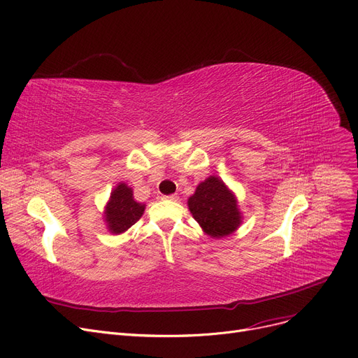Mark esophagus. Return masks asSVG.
Instances as JSON below:
<instances>
[{"label":"esophagus","instance_id":"obj_1","mask_svg":"<svg viewBox=\"0 0 358 358\" xmlns=\"http://www.w3.org/2000/svg\"><path fill=\"white\" fill-rule=\"evenodd\" d=\"M163 199H167V201H176V199L179 198L176 194H171V195H163L162 196Z\"/></svg>","mask_w":358,"mask_h":358}]
</instances>
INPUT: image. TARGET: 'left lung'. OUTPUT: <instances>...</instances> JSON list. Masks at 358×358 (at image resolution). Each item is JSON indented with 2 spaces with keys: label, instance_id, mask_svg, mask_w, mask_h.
I'll return each instance as SVG.
<instances>
[{
  "label": "left lung",
  "instance_id": "left-lung-1",
  "mask_svg": "<svg viewBox=\"0 0 358 358\" xmlns=\"http://www.w3.org/2000/svg\"><path fill=\"white\" fill-rule=\"evenodd\" d=\"M188 207L192 217L211 238L231 235L242 222L236 196L217 176H210L198 185L188 199Z\"/></svg>",
  "mask_w": 358,
  "mask_h": 358
}]
</instances>
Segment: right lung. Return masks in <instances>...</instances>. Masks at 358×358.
Instances as JSON below:
<instances>
[{
	"label": "right lung",
	"instance_id": "add662e5",
	"mask_svg": "<svg viewBox=\"0 0 358 358\" xmlns=\"http://www.w3.org/2000/svg\"><path fill=\"white\" fill-rule=\"evenodd\" d=\"M144 210L145 204L136 203L134 199L132 188L127 187L126 183H119L113 189L104 211L108 231L116 235L126 232L141 219Z\"/></svg>",
	"mask_w": 358,
	"mask_h": 358
}]
</instances>
